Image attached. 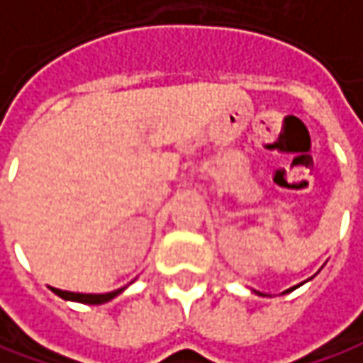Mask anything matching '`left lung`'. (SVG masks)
Returning <instances> with one entry per match:
<instances>
[{
	"instance_id": "obj_1",
	"label": "left lung",
	"mask_w": 363,
	"mask_h": 363,
	"mask_svg": "<svg viewBox=\"0 0 363 363\" xmlns=\"http://www.w3.org/2000/svg\"><path fill=\"white\" fill-rule=\"evenodd\" d=\"M299 285H301V283H299ZM299 285H295V287H291V289H287V291H283V294H289V291H294V289H297ZM259 295H263V294H259Z\"/></svg>"
}]
</instances>
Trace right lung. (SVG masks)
Returning <instances> with one entry per match:
<instances>
[{
    "label": "right lung",
    "mask_w": 363,
    "mask_h": 363,
    "mask_svg": "<svg viewBox=\"0 0 363 363\" xmlns=\"http://www.w3.org/2000/svg\"><path fill=\"white\" fill-rule=\"evenodd\" d=\"M126 287H120L116 291H110V294H72V291H62V289H56L52 287V291L56 295H60L62 299H68V301H80V303H88V306H100V303H106L110 299H114L116 295H120Z\"/></svg>",
    "instance_id": "1"
}]
</instances>
